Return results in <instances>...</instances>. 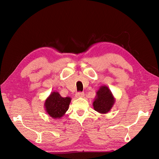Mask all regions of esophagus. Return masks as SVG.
Listing matches in <instances>:
<instances>
[{
	"instance_id": "1",
	"label": "esophagus",
	"mask_w": 159,
	"mask_h": 159,
	"mask_svg": "<svg viewBox=\"0 0 159 159\" xmlns=\"http://www.w3.org/2000/svg\"><path fill=\"white\" fill-rule=\"evenodd\" d=\"M84 92H78L75 93V97L76 98H83L84 96Z\"/></svg>"
}]
</instances>
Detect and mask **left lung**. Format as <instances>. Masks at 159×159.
Masks as SVG:
<instances>
[{
	"label": "left lung",
	"mask_w": 159,
	"mask_h": 159,
	"mask_svg": "<svg viewBox=\"0 0 159 159\" xmlns=\"http://www.w3.org/2000/svg\"><path fill=\"white\" fill-rule=\"evenodd\" d=\"M115 102V98L109 88L106 85H102L96 92L93 106L96 111L105 114L111 109Z\"/></svg>",
	"instance_id": "1"
}]
</instances>
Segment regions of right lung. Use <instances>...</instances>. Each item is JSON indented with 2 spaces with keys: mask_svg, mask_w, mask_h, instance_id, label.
<instances>
[{
  "mask_svg": "<svg viewBox=\"0 0 159 159\" xmlns=\"http://www.w3.org/2000/svg\"><path fill=\"white\" fill-rule=\"evenodd\" d=\"M71 98H63L57 91H52L44 102L46 113L53 119H60L69 109Z\"/></svg>",
  "mask_w": 159,
  "mask_h": 159,
  "instance_id": "obj_1",
  "label": "right lung"
}]
</instances>
